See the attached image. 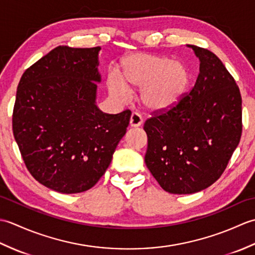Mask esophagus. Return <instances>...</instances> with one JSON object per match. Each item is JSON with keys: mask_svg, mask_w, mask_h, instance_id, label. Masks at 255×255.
Listing matches in <instances>:
<instances>
[{"mask_svg": "<svg viewBox=\"0 0 255 255\" xmlns=\"http://www.w3.org/2000/svg\"><path fill=\"white\" fill-rule=\"evenodd\" d=\"M142 124V117L140 116V114L138 113H132L130 116V126L131 127H139L140 125Z\"/></svg>", "mask_w": 255, "mask_h": 255, "instance_id": "esophagus-1", "label": "esophagus"}]
</instances>
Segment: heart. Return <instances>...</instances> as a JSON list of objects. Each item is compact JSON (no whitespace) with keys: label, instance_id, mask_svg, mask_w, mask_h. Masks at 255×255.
<instances>
[{"label":"heart","instance_id":"1","mask_svg":"<svg viewBox=\"0 0 255 255\" xmlns=\"http://www.w3.org/2000/svg\"><path fill=\"white\" fill-rule=\"evenodd\" d=\"M122 74H111L108 89L121 100L129 97L128 89L141 90L142 104L150 111L164 112L175 106L186 93L191 75L188 69L171 58L134 53L121 62Z\"/></svg>","mask_w":255,"mask_h":255}]
</instances>
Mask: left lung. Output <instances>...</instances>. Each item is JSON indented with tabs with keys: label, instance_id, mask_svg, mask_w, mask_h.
<instances>
[{
	"label": "left lung",
	"instance_id": "left-lung-1",
	"mask_svg": "<svg viewBox=\"0 0 255 255\" xmlns=\"http://www.w3.org/2000/svg\"><path fill=\"white\" fill-rule=\"evenodd\" d=\"M189 47L200 61L196 83L175 106L152 112L143 125L145 164L171 194H193L214 184L242 133V99L234 77L214 52Z\"/></svg>",
	"mask_w": 255,
	"mask_h": 255
}]
</instances>
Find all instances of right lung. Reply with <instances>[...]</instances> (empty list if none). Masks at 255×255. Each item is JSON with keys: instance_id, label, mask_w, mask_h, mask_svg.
<instances>
[{"instance_id": "obj_1", "label": "right lung", "mask_w": 255, "mask_h": 255, "mask_svg": "<svg viewBox=\"0 0 255 255\" xmlns=\"http://www.w3.org/2000/svg\"><path fill=\"white\" fill-rule=\"evenodd\" d=\"M100 47L59 46L23 73L13 133L32 177L63 194L93 187L111 164L131 112L95 105Z\"/></svg>"}]
</instances>
